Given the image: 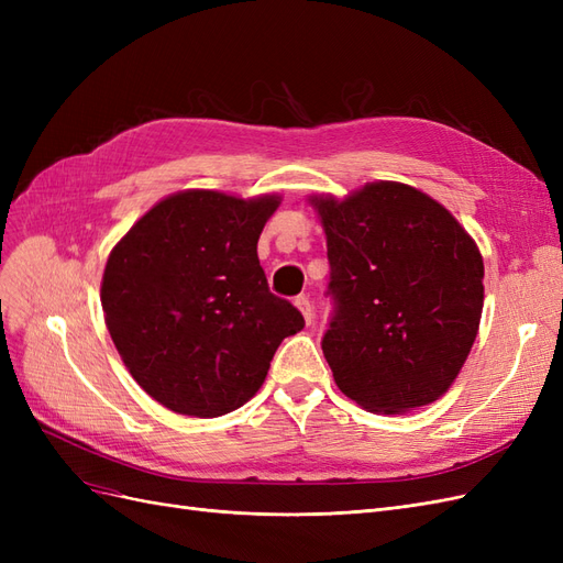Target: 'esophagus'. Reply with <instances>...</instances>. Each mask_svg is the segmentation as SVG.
Returning a JSON list of instances; mask_svg holds the SVG:
<instances>
[{
    "label": "esophagus",
    "mask_w": 563,
    "mask_h": 563,
    "mask_svg": "<svg viewBox=\"0 0 563 563\" xmlns=\"http://www.w3.org/2000/svg\"><path fill=\"white\" fill-rule=\"evenodd\" d=\"M296 308L302 312L305 321L312 323L314 314H312V302H310V298H308V296H298V298H296Z\"/></svg>",
    "instance_id": "1"
}]
</instances>
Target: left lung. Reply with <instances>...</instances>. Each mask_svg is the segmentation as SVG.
<instances>
[{
	"instance_id": "8db88e82",
	"label": "left lung",
	"mask_w": 563,
	"mask_h": 563,
	"mask_svg": "<svg viewBox=\"0 0 563 563\" xmlns=\"http://www.w3.org/2000/svg\"><path fill=\"white\" fill-rule=\"evenodd\" d=\"M312 203L331 265L333 312L321 350L335 385L368 411L432 404L479 331V249L439 201L401 183Z\"/></svg>"
}]
</instances>
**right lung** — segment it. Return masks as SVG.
Returning a JSON list of instances; mask_svg holds the SVG:
<instances>
[{
	"label": "right lung",
	"instance_id": "1",
	"mask_svg": "<svg viewBox=\"0 0 563 563\" xmlns=\"http://www.w3.org/2000/svg\"><path fill=\"white\" fill-rule=\"evenodd\" d=\"M279 197L190 190L166 197L119 242L100 302L126 368L152 399L216 418L261 389L305 319L269 291L258 236Z\"/></svg>",
	"mask_w": 563,
	"mask_h": 563
}]
</instances>
